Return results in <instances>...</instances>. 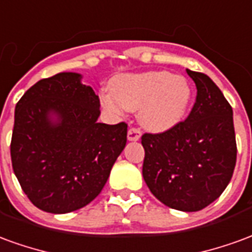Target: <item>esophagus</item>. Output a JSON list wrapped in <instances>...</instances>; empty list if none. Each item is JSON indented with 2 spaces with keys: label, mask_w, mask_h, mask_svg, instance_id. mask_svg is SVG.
<instances>
[{
  "label": "esophagus",
  "mask_w": 252,
  "mask_h": 252,
  "mask_svg": "<svg viewBox=\"0 0 252 252\" xmlns=\"http://www.w3.org/2000/svg\"><path fill=\"white\" fill-rule=\"evenodd\" d=\"M142 136V132L139 128H129L128 129V140H131V142H136L139 140Z\"/></svg>",
  "instance_id": "esophagus-1"
}]
</instances>
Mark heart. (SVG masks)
Listing matches in <instances>:
<instances>
[{
  "label": "heart",
  "mask_w": 252,
  "mask_h": 252,
  "mask_svg": "<svg viewBox=\"0 0 252 252\" xmlns=\"http://www.w3.org/2000/svg\"><path fill=\"white\" fill-rule=\"evenodd\" d=\"M110 95L102 104L110 112L139 110L137 117L144 128L162 132L185 119L191 101V86L185 77L167 71L126 74L113 79Z\"/></svg>",
  "instance_id": "1"
}]
</instances>
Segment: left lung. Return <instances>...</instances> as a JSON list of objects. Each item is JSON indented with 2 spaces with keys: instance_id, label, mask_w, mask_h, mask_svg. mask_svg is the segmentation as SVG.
Returning <instances> with one entry per match:
<instances>
[{
  "instance_id": "left-lung-1",
  "label": "left lung",
  "mask_w": 252,
  "mask_h": 252,
  "mask_svg": "<svg viewBox=\"0 0 252 252\" xmlns=\"http://www.w3.org/2000/svg\"><path fill=\"white\" fill-rule=\"evenodd\" d=\"M186 72L197 88L194 105L173 128L143 135V178L164 205L197 212L227 188L238 148L232 108L221 90L206 74Z\"/></svg>"
}]
</instances>
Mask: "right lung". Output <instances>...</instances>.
I'll return each instance as SVG.
<instances>
[{"label":"right lung","mask_w":252,"mask_h":252,"mask_svg":"<svg viewBox=\"0 0 252 252\" xmlns=\"http://www.w3.org/2000/svg\"><path fill=\"white\" fill-rule=\"evenodd\" d=\"M81 74L40 79L20 98L10 142L12 166L31 202L68 213L101 193L126 143V124L98 123L99 98Z\"/></svg>","instance_id":"add662e5"}]
</instances>
